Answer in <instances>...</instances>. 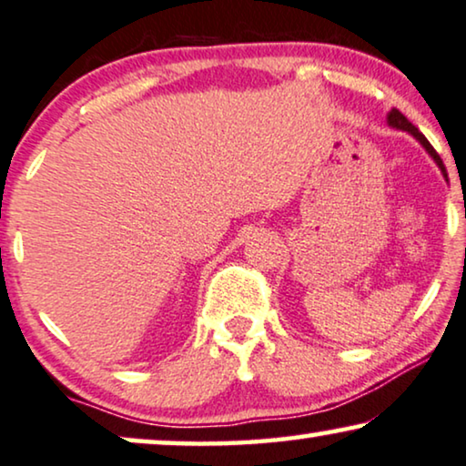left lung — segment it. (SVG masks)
Segmentation results:
<instances>
[{
    "label": "left lung",
    "mask_w": 466,
    "mask_h": 466,
    "mask_svg": "<svg viewBox=\"0 0 466 466\" xmlns=\"http://www.w3.org/2000/svg\"><path fill=\"white\" fill-rule=\"evenodd\" d=\"M388 126H392V127H396V129H402V132H409V134H411V136H413V138H415V140H418V142H420V145L426 148V151H428V155H431V157L437 161V166H439V168H441V172H443V177H445V178H448V172H445V166H443V161H441V157H439V153L435 151V148H432V145H431V142H428V140H426V136H424V134H421V132H420V129H418V127H415V126H413V123H411V121H409V119H407V116L400 113V110H396V108H392V110H390V113H388Z\"/></svg>",
    "instance_id": "8db88e82"
}]
</instances>
